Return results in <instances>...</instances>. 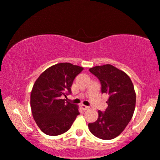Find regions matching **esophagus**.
Masks as SVG:
<instances>
[{
	"label": "esophagus",
	"mask_w": 160,
	"mask_h": 160,
	"mask_svg": "<svg viewBox=\"0 0 160 160\" xmlns=\"http://www.w3.org/2000/svg\"><path fill=\"white\" fill-rule=\"evenodd\" d=\"M81 108H82V109H83V110H88L89 109V107H87V106H85V105H81Z\"/></svg>",
	"instance_id": "obj_1"
}]
</instances>
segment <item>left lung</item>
<instances>
[{
  "label": "left lung",
  "instance_id": "left-lung-1",
  "mask_svg": "<svg viewBox=\"0 0 160 160\" xmlns=\"http://www.w3.org/2000/svg\"><path fill=\"white\" fill-rule=\"evenodd\" d=\"M100 81L101 92L109 95L108 107L98 111V118L88 127L93 135L102 140H112L125 129L133 116L136 94L132 80L126 72L112 65L90 68Z\"/></svg>",
  "mask_w": 160,
  "mask_h": 160
}]
</instances>
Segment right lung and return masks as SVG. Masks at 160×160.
<instances>
[{
  "label": "right lung",
  "instance_id": "add662e5",
  "mask_svg": "<svg viewBox=\"0 0 160 160\" xmlns=\"http://www.w3.org/2000/svg\"><path fill=\"white\" fill-rule=\"evenodd\" d=\"M84 68L68 62L48 68L39 76L31 93V108L35 122L45 134H62L71 127L77 115L78 107L65 102L62 95L71 93L72 82Z\"/></svg>",
  "mask_w": 160,
  "mask_h": 160
}]
</instances>
